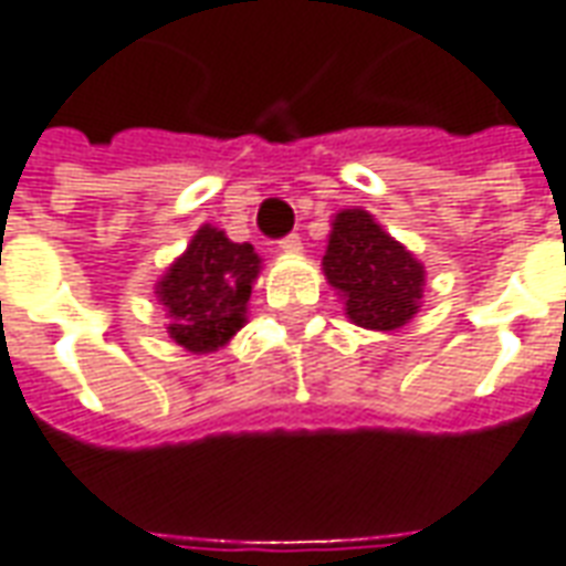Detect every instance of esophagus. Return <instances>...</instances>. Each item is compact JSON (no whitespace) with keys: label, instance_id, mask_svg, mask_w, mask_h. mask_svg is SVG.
<instances>
[{"label":"esophagus","instance_id":"34e87169","mask_svg":"<svg viewBox=\"0 0 566 566\" xmlns=\"http://www.w3.org/2000/svg\"><path fill=\"white\" fill-rule=\"evenodd\" d=\"M279 248H282L284 254H296L300 251V232H291V235L279 239Z\"/></svg>","mask_w":566,"mask_h":566}]
</instances>
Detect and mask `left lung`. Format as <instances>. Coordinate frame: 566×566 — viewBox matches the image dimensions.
I'll return each mask as SVG.
<instances>
[{
    "mask_svg": "<svg viewBox=\"0 0 566 566\" xmlns=\"http://www.w3.org/2000/svg\"><path fill=\"white\" fill-rule=\"evenodd\" d=\"M322 266L346 300V315L361 327L395 331L420 310L426 272L417 256L361 208L339 211Z\"/></svg>",
    "mask_w": 566,
    "mask_h": 566,
    "instance_id": "1",
    "label": "left lung"
}]
</instances>
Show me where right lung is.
<instances>
[{
  "label": "right lung",
  "mask_w": 566,
  "mask_h": 566,
  "mask_svg": "<svg viewBox=\"0 0 566 566\" xmlns=\"http://www.w3.org/2000/svg\"><path fill=\"white\" fill-rule=\"evenodd\" d=\"M260 272L254 244L229 242L214 227H201L187 254L156 287L171 315L168 334L189 352H214L244 324V306Z\"/></svg>",
  "instance_id": "right-lung-1"
}]
</instances>
